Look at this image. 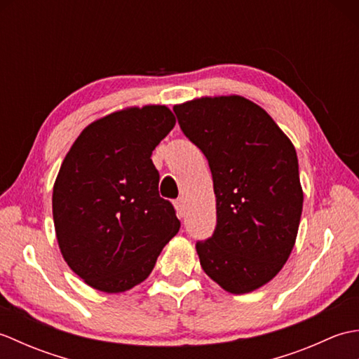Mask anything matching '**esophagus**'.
Returning a JSON list of instances; mask_svg holds the SVG:
<instances>
[{
  "mask_svg": "<svg viewBox=\"0 0 359 359\" xmlns=\"http://www.w3.org/2000/svg\"><path fill=\"white\" fill-rule=\"evenodd\" d=\"M174 208H175V212H177L179 217H184L185 216V211H187V207H185V201L184 199H177L174 202Z\"/></svg>",
  "mask_w": 359,
  "mask_h": 359,
  "instance_id": "1",
  "label": "esophagus"
}]
</instances>
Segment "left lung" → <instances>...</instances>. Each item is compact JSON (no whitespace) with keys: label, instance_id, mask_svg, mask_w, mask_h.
Returning <instances> with one entry per match:
<instances>
[{"label":"left lung","instance_id":"obj_1","mask_svg":"<svg viewBox=\"0 0 359 359\" xmlns=\"http://www.w3.org/2000/svg\"><path fill=\"white\" fill-rule=\"evenodd\" d=\"M172 109L208 158L215 185L216 230L196 243L202 269L228 293L253 292L294 247L304 202L296 149L245 97H201Z\"/></svg>","mask_w":359,"mask_h":359}]
</instances>
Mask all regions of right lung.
<instances>
[{
  "label": "right lung",
  "instance_id": "add662e5",
  "mask_svg": "<svg viewBox=\"0 0 359 359\" xmlns=\"http://www.w3.org/2000/svg\"><path fill=\"white\" fill-rule=\"evenodd\" d=\"M174 125L165 104L111 112L83 129L60 166L52 193L58 247L89 287L123 293L139 285L177 234L151 160Z\"/></svg>",
  "mask_w": 359,
  "mask_h": 359
}]
</instances>
